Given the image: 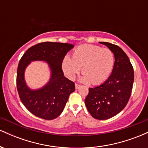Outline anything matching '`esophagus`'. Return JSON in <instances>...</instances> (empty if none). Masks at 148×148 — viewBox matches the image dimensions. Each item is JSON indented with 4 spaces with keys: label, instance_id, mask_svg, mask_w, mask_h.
Here are the masks:
<instances>
[{
    "label": "esophagus",
    "instance_id": "34e87169",
    "mask_svg": "<svg viewBox=\"0 0 148 148\" xmlns=\"http://www.w3.org/2000/svg\"><path fill=\"white\" fill-rule=\"evenodd\" d=\"M79 88H80V86H79V84H75V88H76V90L79 89Z\"/></svg>",
    "mask_w": 148,
    "mask_h": 148
}]
</instances>
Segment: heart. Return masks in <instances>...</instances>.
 Listing matches in <instances>:
<instances>
[{
    "instance_id": "heart-1",
    "label": "heart",
    "mask_w": 148,
    "mask_h": 148,
    "mask_svg": "<svg viewBox=\"0 0 148 148\" xmlns=\"http://www.w3.org/2000/svg\"><path fill=\"white\" fill-rule=\"evenodd\" d=\"M115 64V56L111 49L99 46L84 45L78 47L72 53V58L66 56L62 67L65 75L73 79L82 70L80 81L84 84L98 85L109 77Z\"/></svg>"
}]
</instances>
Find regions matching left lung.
Segmentation results:
<instances>
[{"label":"left lung","instance_id":"left-lung-1","mask_svg":"<svg viewBox=\"0 0 148 148\" xmlns=\"http://www.w3.org/2000/svg\"><path fill=\"white\" fill-rule=\"evenodd\" d=\"M99 43L113 52L114 67L104 83L89 88L85 103L93 118L107 120L118 114L126 106L132 93L134 74L130 59L123 49L108 42Z\"/></svg>","mask_w":148,"mask_h":148}]
</instances>
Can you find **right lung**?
<instances>
[{
  "label": "right lung",
  "mask_w": 148,
  "mask_h": 148,
  "mask_svg": "<svg viewBox=\"0 0 148 148\" xmlns=\"http://www.w3.org/2000/svg\"><path fill=\"white\" fill-rule=\"evenodd\" d=\"M74 46L71 44L45 42L33 46L22 56L17 69L16 87L25 108L35 116L53 120L63 111L71 93L75 90L74 83L64 76L62 62ZM33 61L47 62L50 69V79L45 86L31 89L25 80L26 67Z\"/></svg>",
  "instance_id": "right-lung-1"
}]
</instances>
